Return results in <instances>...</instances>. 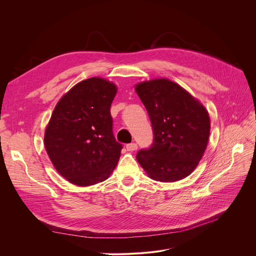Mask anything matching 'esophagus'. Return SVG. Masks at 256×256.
I'll list each match as a JSON object with an SVG mask.
<instances>
[{"instance_id":"obj_1","label":"esophagus","mask_w":256,"mask_h":256,"mask_svg":"<svg viewBox=\"0 0 256 256\" xmlns=\"http://www.w3.org/2000/svg\"><path fill=\"white\" fill-rule=\"evenodd\" d=\"M137 148H138V146H137L136 143H130V144L126 145V150L128 152H134V150H136Z\"/></svg>"}]
</instances>
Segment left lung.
<instances>
[{
	"mask_svg": "<svg viewBox=\"0 0 256 256\" xmlns=\"http://www.w3.org/2000/svg\"><path fill=\"white\" fill-rule=\"evenodd\" d=\"M136 92L150 115L154 142L137 160L150 178L163 182L186 178L202 158L210 121L206 108L178 84L167 78L146 80Z\"/></svg>",
	"mask_w": 256,
	"mask_h": 256,
	"instance_id": "8db88e82",
	"label": "left lung"
}]
</instances>
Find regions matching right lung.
<instances>
[{"label":"right lung","instance_id":"obj_1","mask_svg":"<svg viewBox=\"0 0 256 256\" xmlns=\"http://www.w3.org/2000/svg\"><path fill=\"white\" fill-rule=\"evenodd\" d=\"M115 84L90 78L62 96L44 132L54 167L70 182L87 186L106 180L115 169L122 145L113 135L111 104Z\"/></svg>","mask_w":256,"mask_h":256}]
</instances>
